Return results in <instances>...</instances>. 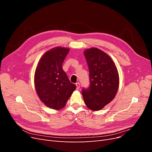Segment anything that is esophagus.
<instances>
[{"mask_svg": "<svg viewBox=\"0 0 152 152\" xmlns=\"http://www.w3.org/2000/svg\"><path fill=\"white\" fill-rule=\"evenodd\" d=\"M76 86H77V89H80V83L79 82H77V83L75 84Z\"/></svg>", "mask_w": 152, "mask_h": 152, "instance_id": "obj_1", "label": "esophagus"}]
</instances>
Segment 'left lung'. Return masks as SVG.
<instances>
[{"instance_id": "8db88e82", "label": "left lung", "mask_w": 152, "mask_h": 152, "mask_svg": "<svg viewBox=\"0 0 152 152\" xmlns=\"http://www.w3.org/2000/svg\"><path fill=\"white\" fill-rule=\"evenodd\" d=\"M89 70V86L82 88L87 107L97 111L113 99L118 89L117 69L108 55L98 48L84 51Z\"/></svg>"}]
</instances>
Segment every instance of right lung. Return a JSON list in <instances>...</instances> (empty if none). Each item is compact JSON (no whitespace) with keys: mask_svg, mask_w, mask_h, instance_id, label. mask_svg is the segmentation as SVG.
Returning a JSON list of instances; mask_svg holds the SVG:
<instances>
[{"mask_svg":"<svg viewBox=\"0 0 152 152\" xmlns=\"http://www.w3.org/2000/svg\"><path fill=\"white\" fill-rule=\"evenodd\" d=\"M69 49L56 47L41 58L35 73V86L39 98L54 110L65 107L76 89L62 68Z\"/></svg>","mask_w":152,"mask_h":152,"instance_id":"add662e5","label":"right lung"}]
</instances>
